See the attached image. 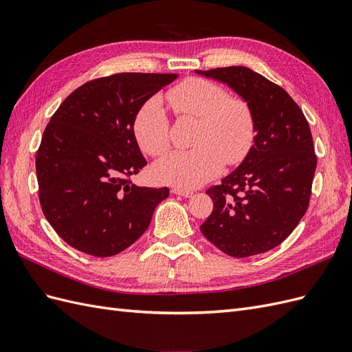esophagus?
<instances>
[{"label":"esophagus","mask_w":352,"mask_h":352,"mask_svg":"<svg viewBox=\"0 0 352 352\" xmlns=\"http://www.w3.org/2000/svg\"><path fill=\"white\" fill-rule=\"evenodd\" d=\"M172 192L173 194H176V195H180V197H185V198H189V197H192V190H188V189H182V188H177V186H175L173 189H172Z\"/></svg>","instance_id":"34e87169"}]
</instances>
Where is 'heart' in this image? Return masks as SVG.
Wrapping results in <instances>:
<instances>
[{
  "label": "heart",
  "mask_w": 352,
  "mask_h": 352,
  "mask_svg": "<svg viewBox=\"0 0 352 352\" xmlns=\"http://www.w3.org/2000/svg\"><path fill=\"white\" fill-rule=\"evenodd\" d=\"M166 100L177 117L198 119L192 136V150L179 151L158 160L153 175L167 185L192 189L217 177L225 164L236 166L248 157L257 135V123L251 105L229 97L221 85L188 78L166 94ZM133 132L146 154L158 157L172 146L170 120L158 100L146 101L136 113Z\"/></svg>",
  "instance_id": "obj_1"
}]
</instances>
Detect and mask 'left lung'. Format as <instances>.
I'll use <instances>...</instances> for the list:
<instances>
[{
    "label": "left lung",
    "instance_id": "left-lung-1",
    "mask_svg": "<svg viewBox=\"0 0 352 352\" xmlns=\"http://www.w3.org/2000/svg\"><path fill=\"white\" fill-rule=\"evenodd\" d=\"M247 101L257 135L248 157L207 194L212 211L201 232L230 257L278 247L305 214L317 157L304 113L283 88L243 66L195 70Z\"/></svg>",
    "mask_w": 352,
    "mask_h": 352
}]
</instances>
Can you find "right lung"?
<instances>
[{"label":"right lung","instance_id":"add662e5","mask_svg":"<svg viewBox=\"0 0 352 352\" xmlns=\"http://www.w3.org/2000/svg\"><path fill=\"white\" fill-rule=\"evenodd\" d=\"M177 74L117 73L74 89L47 124L36 153L39 202L58 236L94 257L126 250L150 226L168 188L131 182L146 166L136 113Z\"/></svg>","mask_w":352,"mask_h":352}]
</instances>
